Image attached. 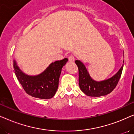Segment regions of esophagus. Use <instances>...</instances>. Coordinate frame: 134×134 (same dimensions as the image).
<instances>
[{
    "label": "esophagus",
    "mask_w": 134,
    "mask_h": 134,
    "mask_svg": "<svg viewBox=\"0 0 134 134\" xmlns=\"http://www.w3.org/2000/svg\"><path fill=\"white\" fill-rule=\"evenodd\" d=\"M68 60H69V62H74V60H75L74 56L71 55H70V56L69 57Z\"/></svg>",
    "instance_id": "1"
}]
</instances>
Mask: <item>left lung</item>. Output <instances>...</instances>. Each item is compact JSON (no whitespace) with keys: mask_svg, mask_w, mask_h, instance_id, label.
I'll list each match as a JSON object with an SVG mask.
<instances>
[{"mask_svg":"<svg viewBox=\"0 0 134 134\" xmlns=\"http://www.w3.org/2000/svg\"><path fill=\"white\" fill-rule=\"evenodd\" d=\"M75 63L79 69V84L80 90L86 95L92 97L105 96L111 93L118 84L124 65L122 64L118 72L111 77L101 81H96L91 77L85 66L81 61L76 60Z\"/></svg>","mask_w":134,"mask_h":134,"instance_id":"8db88e82","label":"left lung"}]
</instances>
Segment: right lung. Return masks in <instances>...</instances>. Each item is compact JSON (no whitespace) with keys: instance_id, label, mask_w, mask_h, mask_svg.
Returning <instances> with one entry per match:
<instances>
[{"instance_id":"1","label":"right lung","mask_w":134,"mask_h":134,"mask_svg":"<svg viewBox=\"0 0 134 134\" xmlns=\"http://www.w3.org/2000/svg\"><path fill=\"white\" fill-rule=\"evenodd\" d=\"M68 60V58H64L53 62L41 74L30 76L22 71L16 60H14V71L18 80L27 94L40 99H51L57 90L62 68L66 65Z\"/></svg>"}]
</instances>
